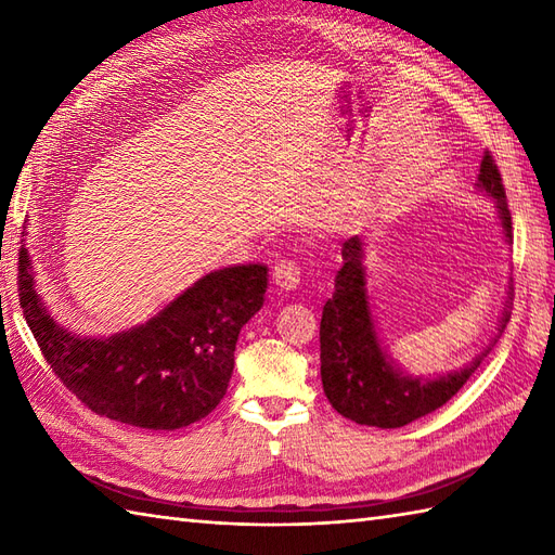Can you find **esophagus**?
Wrapping results in <instances>:
<instances>
[{
	"label": "esophagus",
	"instance_id": "1",
	"mask_svg": "<svg viewBox=\"0 0 555 555\" xmlns=\"http://www.w3.org/2000/svg\"><path fill=\"white\" fill-rule=\"evenodd\" d=\"M271 276H274V284L281 291H296L300 284V269L296 262H291V259H281V262L274 264L271 269Z\"/></svg>",
	"mask_w": 555,
	"mask_h": 555
}]
</instances>
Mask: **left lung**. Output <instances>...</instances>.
I'll return each mask as SVG.
<instances>
[{"instance_id": "8db88e82", "label": "left lung", "mask_w": 555, "mask_h": 555, "mask_svg": "<svg viewBox=\"0 0 555 555\" xmlns=\"http://www.w3.org/2000/svg\"><path fill=\"white\" fill-rule=\"evenodd\" d=\"M477 185L493 197L505 238L513 241L508 199H505L501 171L489 150L481 157ZM340 255H344V267L336 274V291L324 305L320 324L322 384L328 403L352 422L382 429L403 427L439 410L473 376L499 336L460 372L436 376V379H424V376L415 379L403 374L386 356L376 336L367 291H364L367 281H364L362 241L358 235L344 243ZM508 320L511 314L505 312L499 334H503Z\"/></svg>"}]
</instances>
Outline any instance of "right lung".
Listing matches in <instances>:
<instances>
[{
    "instance_id": "obj_1",
    "label": "right lung",
    "mask_w": 555,
    "mask_h": 555,
    "mask_svg": "<svg viewBox=\"0 0 555 555\" xmlns=\"http://www.w3.org/2000/svg\"><path fill=\"white\" fill-rule=\"evenodd\" d=\"M264 264L203 276L157 317L109 338L59 326L35 293L30 257L18 255V302L56 379L102 417L140 429H181L219 405L241 328L262 308Z\"/></svg>"
}]
</instances>
